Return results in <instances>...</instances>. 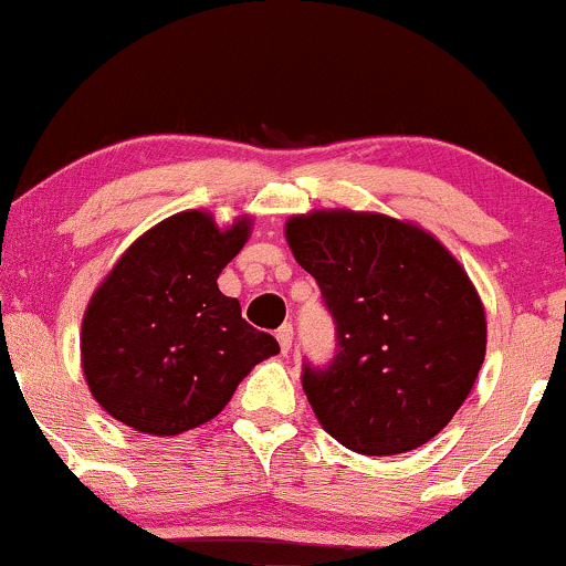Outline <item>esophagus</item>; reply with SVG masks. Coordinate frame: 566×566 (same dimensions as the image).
<instances>
[{
    "label": "esophagus",
    "mask_w": 566,
    "mask_h": 566,
    "mask_svg": "<svg viewBox=\"0 0 566 566\" xmlns=\"http://www.w3.org/2000/svg\"><path fill=\"white\" fill-rule=\"evenodd\" d=\"M276 340L279 346H282V354H287L292 348V324H282V327L276 329Z\"/></svg>",
    "instance_id": "obj_1"
}]
</instances>
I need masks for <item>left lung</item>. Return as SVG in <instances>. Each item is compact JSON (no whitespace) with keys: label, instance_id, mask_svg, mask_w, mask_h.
<instances>
[{"label":"left lung","instance_id":"1","mask_svg":"<svg viewBox=\"0 0 566 566\" xmlns=\"http://www.w3.org/2000/svg\"><path fill=\"white\" fill-rule=\"evenodd\" d=\"M287 242L335 322L329 365H303L324 431L359 454L409 452L437 437L486 350L469 274L431 233L373 212L290 218Z\"/></svg>","mask_w":566,"mask_h":566}]
</instances>
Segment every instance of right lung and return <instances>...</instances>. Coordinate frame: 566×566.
I'll list each match as a JSON object with an SVG mask.
<instances>
[{
    "label": "right lung",
    "mask_w": 566,
    "mask_h": 566,
    "mask_svg": "<svg viewBox=\"0 0 566 566\" xmlns=\"http://www.w3.org/2000/svg\"><path fill=\"white\" fill-rule=\"evenodd\" d=\"M250 220L220 231L207 212L161 220L95 290L82 322V367L97 405L154 437L197 428L229 405L279 343L218 290Z\"/></svg>",
    "instance_id": "obj_1"
}]
</instances>
